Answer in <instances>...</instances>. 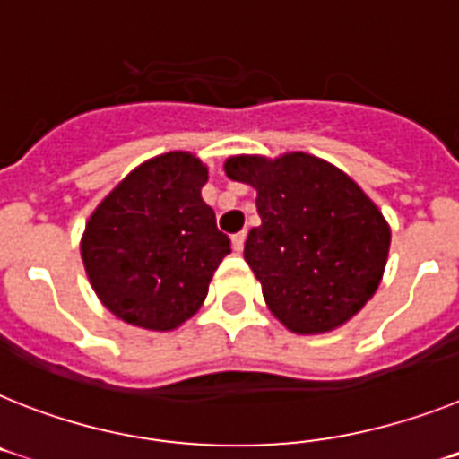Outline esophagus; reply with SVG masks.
<instances>
[{"instance_id": "obj_1", "label": "esophagus", "mask_w": 459, "mask_h": 459, "mask_svg": "<svg viewBox=\"0 0 459 459\" xmlns=\"http://www.w3.org/2000/svg\"><path fill=\"white\" fill-rule=\"evenodd\" d=\"M244 244H246V232L232 234V246L237 253H241V250H244Z\"/></svg>"}]
</instances>
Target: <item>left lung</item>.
Listing matches in <instances>:
<instances>
[{"mask_svg": "<svg viewBox=\"0 0 459 459\" xmlns=\"http://www.w3.org/2000/svg\"><path fill=\"white\" fill-rule=\"evenodd\" d=\"M232 181L257 190L262 225L244 246L269 308L288 330L320 334L371 299L390 250V227L343 171L307 152L225 162Z\"/></svg>", "mask_w": 459, "mask_h": 459, "instance_id": "1", "label": "left lung"}]
</instances>
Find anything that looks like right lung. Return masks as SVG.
I'll list each match as a JSON object with an SVG mask.
<instances>
[{
  "mask_svg": "<svg viewBox=\"0 0 459 459\" xmlns=\"http://www.w3.org/2000/svg\"><path fill=\"white\" fill-rule=\"evenodd\" d=\"M209 171L190 152L136 167L90 215L81 255L101 304L143 330L186 323L206 299L230 238L202 199Z\"/></svg>",
  "mask_w": 459,
  "mask_h": 459,
  "instance_id": "add662e5",
  "label": "right lung"
}]
</instances>
